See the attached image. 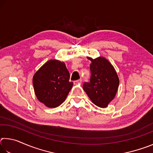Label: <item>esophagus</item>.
I'll use <instances>...</instances> for the list:
<instances>
[{"label": "esophagus", "mask_w": 153, "mask_h": 153, "mask_svg": "<svg viewBox=\"0 0 153 153\" xmlns=\"http://www.w3.org/2000/svg\"><path fill=\"white\" fill-rule=\"evenodd\" d=\"M82 82V79H77V80H76V81H75V82H74V84H81Z\"/></svg>", "instance_id": "1"}]
</instances>
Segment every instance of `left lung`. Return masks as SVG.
<instances>
[{
  "label": "left lung",
  "instance_id": "8db88e82",
  "mask_svg": "<svg viewBox=\"0 0 153 153\" xmlns=\"http://www.w3.org/2000/svg\"><path fill=\"white\" fill-rule=\"evenodd\" d=\"M90 69L91 71L90 82H85L83 89L95 105L107 107L117 94L120 79L115 68L104 56L92 59Z\"/></svg>",
  "mask_w": 153,
  "mask_h": 153
}]
</instances>
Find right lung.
Listing matches in <instances>:
<instances>
[{"label":"right lung","instance_id":"obj_1","mask_svg":"<svg viewBox=\"0 0 153 153\" xmlns=\"http://www.w3.org/2000/svg\"><path fill=\"white\" fill-rule=\"evenodd\" d=\"M64 62L51 59L33 76V90L38 100L48 108L61 105L70 91L73 82Z\"/></svg>","mask_w":153,"mask_h":153}]
</instances>
